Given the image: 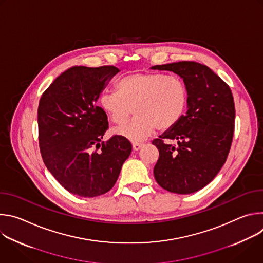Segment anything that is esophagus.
Returning a JSON list of instances; mask_svg holds the SVG:
<instances>
[{
  "instance_id": "1",
  "label": "esophagus",
  "mask_w": 263,
  "mask_h": 263,
  "mask_svg": "<svg viewBox=\"0 0 263 263\" xmlns=\"http://www.w3.org/2000/svg\"><path fill=\"white\" fill-rule=\"evenodd\" d=\"M142 145H143V143H141V142H133V144H132L134 151H138V149H140L142 147Z\"/></svg>"
}]
</instances>
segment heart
Listing matches in <instances>:
<instances>
[{
  "label": "heart",
  "mask_w": 263,
  "mask_h": 263,
  "mask_svg": "<svg viewBox=\"0 0 263 263\" xmlns=\"http://www.w3.org/2000/svg\"><path fill=\"white\" fill-rule=\"evenodd\" d=\"M119 91H104L100 105L116 124L125 123L114 130L131 141H141L157 128L165 131L179 123L189 102L185 83L163 72H133L120 80Z\"/></svg>",
  "instance_id": "obj_1"
}]
</instances>
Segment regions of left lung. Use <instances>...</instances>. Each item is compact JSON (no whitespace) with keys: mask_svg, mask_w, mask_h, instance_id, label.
Returning <instances> with one entry per match:
<instances>
[{"mask_svg":"<svg viewBox=\"0 0 263 263\" xmlns=\"http://www.w3.org/2000/svg\"><path fill=\"white\" fill-rule=\"evenodd\" d=\"M151 68L177 73L189 90L186 114L152 143L159 151L157 183L167 192L190 195L210 183L226 162L234 133L233 96L215 72L195 61ZM165 139L177 140L178 145L164 143Z\"/></svg>","mask_w":263,"mask_h":263,"instance_id":"left-lung-1","label":"left lung"}]
</instances>
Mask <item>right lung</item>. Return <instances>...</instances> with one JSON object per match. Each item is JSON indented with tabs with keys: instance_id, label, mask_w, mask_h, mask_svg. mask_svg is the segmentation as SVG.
I'll use <instances>...</instances> for the list:
<instances>
[{
	"instance_id": "obj_1",
	"label": "right lung",
	"mask_w": 263,
	"mask_h": 263,
	"mask_svg": "<svg viewBox=\"0 0 263 263\" xmlns=\"http://www.w3.org/2000/svg\"><path fill=\"white\" fill-rule=\"evenodd\" d=\"M116 66H72L43 93L39 105V137L44 162L72 195L93 198L109 192L132 151L120 136L102 141L108 119L98 99Z\"/></svg>"
}]
</instances>
